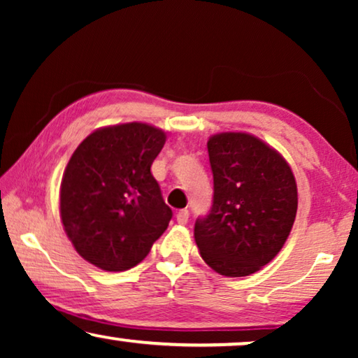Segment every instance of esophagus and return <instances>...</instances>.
Wrapping results in <instances>:
<instances>
[{
	"label": "esophagus",
	"mask_w": 358,
	"mask_h": 358,
	"mask_svg": "<svg viewBox=\"0 0 358 358\" xmlns=\"http://www.w3.org/2000/svg\"><path fill=\"white\" fill-rule=\"evenodd\" d=\"M176 220H178V223L180 224H185L189 222V210L184 208V210H179L178 215H176Z\"/></svg>",
	"instance_id": "esophagus-1"
}]
</instances>
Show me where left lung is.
I'll use <instances>...</instances> for the list:
<instances>
[{
  "instance_id": "left-lung-1",
  "label": "left lung",
  "mask_w": 358,
  "mask_h": 358,
  "mask_svg": "<svg viewBox=\"0 0 358 358\" xmlns=\"http://www.w3.org/2000/svg\"><path fill=\"white\" fill-rule=\"evenodd\" d=\"M213 203L195 222L200 256L224 277L261 271L280 252L298 208L295 176L283 156L257 136H210Z\"/></svg>"
}]
</instances>
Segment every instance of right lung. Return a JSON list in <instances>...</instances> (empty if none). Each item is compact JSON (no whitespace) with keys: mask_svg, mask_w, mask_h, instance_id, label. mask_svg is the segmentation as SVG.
Wrapping results in <instances>:
<instances>
[{"mask_svg":"<svg viewBox=\"0 0 358 358\" xmlns=\"http://www.w3.org/2000/svg\"><path fill=\"white\" fill-rule=\"evenodd\" d=\"M166 134L141 122L102 127L68 161L60 185V217L76 252L107 272L135 267L168 228L151 164Z\"/></svg>","mask_w":358,"mask_h":358,"instance_id":"obj_1","label":"right lung"}]
</instances>
